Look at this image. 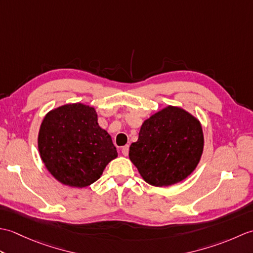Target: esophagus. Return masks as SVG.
<instances>
[{"mask_svg":"<svg viewBox=\"0 0 253 253\" xmlns=\"http://www.w3.org/2000/svg\"><path fill=\"white\" fill-rule=\"evenodd\" d=\"M128 151H129V146H128V144H127V146H124L122 148V153H123L124 157H127Z\"/></svg>","mask_w":253,"mask_h":253,"instance_id":"esophagus-1","label":"esophagus"}]
</instances>
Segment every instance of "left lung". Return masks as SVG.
<instances>
[{
  "instance_id": "8db88e82",
  "label": "left lung",
  "mask_w": 253,
  "mask_h": 253,
  "mask_svg": "<svg viewBox=\"0 0 253 253\" xmlns=\"http://www.w3.org/2000/svg\"><path fill=\"white\" fill-rule=\"evenodd\" d=\"M203 147L200 121L179 106L168 105L142 123L129 159L149 185L168 187L197 169Z\"/></svg>"
}]
</instances>
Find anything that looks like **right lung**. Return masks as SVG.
I'll list each match as a JSON object with an SVG mask.
<instances>
[{"label": "right lung", "instance_id": "1", "mask_svg": "<svg viewBox=\"0 0 253 253\" xmlns=\"http://www.w3.org/2000/svg\"><path fill=\"white\" fill-rule=\"evenodd\" d=\"M38 149L49 173L74 188L93 184L117 158L109 132L99 126L95 109L84 103L47 112L40 125Z\"/></svg>", "mask_w": 253, "mask_h": 253}]
</instances>
